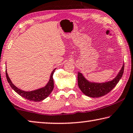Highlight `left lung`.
Here are the masks:
<instances>
[{"mask_svg":"<svg viewBox=\"0 0 133 133\" xmlns=\"http://www.w3.org/2000/svg\"><path fill=\"white\" fill-rule=\"evenodd\" d=\"M124 64L122 65L117 75L111 81L103 83L91 82L85 78L82 73L78 72V85L85 95L91 97H99L107 95L116 86L121 79L124 72Z\"/></svg>","mask_w":133,"mask_h":133,"instance_id":"8db88e82","label":"left lung"}]
</instances>
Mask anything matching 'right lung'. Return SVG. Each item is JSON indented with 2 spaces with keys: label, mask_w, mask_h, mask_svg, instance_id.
Returning <instances> with one entry per match:
<instances>
[{
  "label": "right lung",
  "mask_w": 133,
  "mask_h": 133,
  "mask_svg": "<svg viewBox=\"0 0 133 133\" xmlns=\"http://www.w3.org/2000/svg\"><path fill=\"white\" fill-rule=\"evenodd\" d=\"M56 68L54 69L51 73L49 80L45 86L43 87L40 89H38L34 90L26 91L24 90H21L19 88L16 87L15 85L11 80V79L8 76V72L6 69V76L8 80V82L9 83L10 86L12 87V89L17 93L18 95L21 96L22 97L25 98L26 99L29 100L30 101L33 102H40L43 101L46 97H48L49 96L50 94L52 92L53 89L54 87V78H53V75H54V72Z\"/></svg>",
  "instance_id": "1"
}]
</instances>
